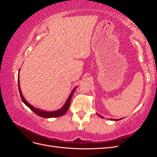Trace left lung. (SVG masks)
I'll return each mask as SVG.
<instances>
[{"instance_id":"obj_1","label":"left lung","mask_w":157,"mask_h":157,"mask_svg":"<svg viewBox=\"0 0 157 157\" xmlns=\"http://www.w3.org/2000/svg\"><path fill=\"white\" fill-rule=\"evenodd\" d=\"M99 115V117H101V118H103V117H102V116H100V115ZM111 120H114V119H111ZM118 120H120V119H116V120H115V121H118Z\"/></svg>"}]
</instances>
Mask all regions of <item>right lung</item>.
Listing matches in <instances>:
<instances>
[{
    "label": "right lung",
    "instance_id": "add662e5",
    "mask_svg": "<svg viewBox=\"0 0 157 157\" xmlns=\"http://www.w3.org/2000/svg\"><path fill=\"white\" fill-rule=\"evenodd\" d=\"M17 80H18V88H19V92H20V97L21 98V100L23 101V102L24 103L25 105L29 107L31 111H33V112H34L35 114H36L37 115H39V117H43V118H52V117H61L67 111L68 109L70 106V104H71V98H72V96L73 94L75 92V90L77 89V87H76L75 88H74V90L72 91V92H71V94H70V96L68 98V99L67 100V101H66L65 104L63 105V107L62 108H61L60 109H59V110L58 111H52V112H47V111H41V110H39V109H37L35 107H33L31 104H29V103H28L25 98H23V95L21 94V89H20V79H19V75H18V78H17Z\"/></svg>",
    "mask_w": 157,
    "mask_h": 157
}]
</instances>
